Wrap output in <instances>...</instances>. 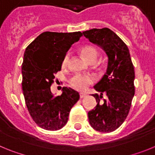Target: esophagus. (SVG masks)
<instances>
[{"label": "esophagus", "instance_id": "esophagus-1", "mask_svg": "<svg viewBox=\"0 0 155 155\" xmlns=\"http://www.w3.org/2000/svg\"><path fill=\"white\" fill-rule=\"evenodd\" d=\"M87 95V94L86 93H84V92H80V98H84V97Z\"/></svg>", "mask_w": 155, "mask_h": 155}]
</instances>
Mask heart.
<instances>
[{
    "label": "heart",
    "mask_w": 155,
    "mask_h": 155,
    "mask_svg": "<svg viewBox=\"0 0 155 155\" xmlns=\"http://www.w3.org/2000/svg\"><path fill=\"white\" fill-rule=\"evenodd\" d=\"M81 50L82 54L87 59L88 62L91 64L96 63L98 57V52L94 46L86 45V46H82ZM69 59V53H67L63 58L62 63H61V67L63 68H66L68 67ZM92 81L93 78L89 75L75 74L70 80V84L75 89L83 91V90H85L88 87V85L92 83Z\"/></svg>",
    "instance_id": "heart-1"
}]
</instances>
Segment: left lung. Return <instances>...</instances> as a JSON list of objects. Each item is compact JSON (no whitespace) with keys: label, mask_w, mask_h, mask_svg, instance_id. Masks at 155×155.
I'll use <instances>...</instances> for the list:
<instances>
[{"label":"left lung","mask_w":155,"mask_h":155,"mask_svg":"<svg viewBox=\"0 0 155 155\" xmlns=\"http://www.w3.org/2000/svg\"><path fill=\"white\" fill-rule=\"evenodd\" d=\"M83 34L90 42L101 46L109 58L106 73L94 86L100 95L92 94L98 104L88 112L89 124L99 132H113L125 121L135 93V74L129 49L108 28H92ZM103 94L106 100L103 98Z\"/></svg>","instance_id":"left-lung-1"}]
</instances>
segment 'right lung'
Returning <instances> with one entry per match:
<instances>
[{
	"instance_id": "right-lung-1",
	"label": "right lung",
	"mask_w": 155,
	"mask_h": 155,
	"mask_svg": "<svg viewBox=\"0 0 155 155\" xmlns=\"http://www.w3.org/2000/svg\"><path fill=\"white\" fill-rule=\"evenodd\" d=\"M81 31L70 33L45 31L27 46L21 65L22 91L33 121L46 130H58L68 123L70 111L80 95L64 87L54 96L50 87L71 45L80 39Z\"/></svg>"
}]
</instances>
